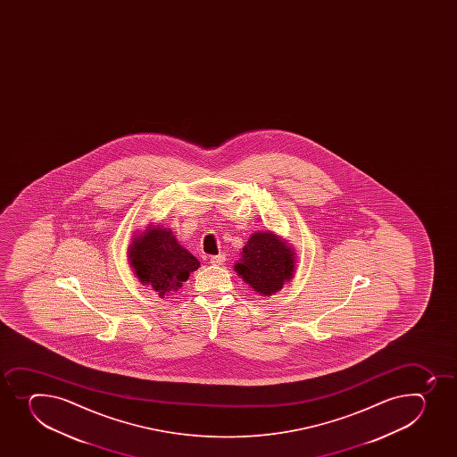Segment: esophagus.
Masks as SVG:
<instances>
[{
    "label": "esophagus",
    "mask_w": 457,
    "mask_h": 457,
    "mask_svg": "<svg viewBox=\"0 0 457 457\" xmlns=\"http://www.w3.org/2000/svg\"><path fill=\"white\" fill-rule=\"evenodd\" d=\"M225 259V254H217V256H212V258H210V263H212V265H223Z\"/></svg>",
    "instance_id": "1"
}]
</instances>
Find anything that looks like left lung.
Returning <instances> with one entry per match:
<instances>
[{
    "instance_id": "obj_1",
    "label": "left lung",
    "mask_w": 457,
    "mask_h": 457,
    "mask_svg": "<svg viewBox=\"0 0 457 457\" xmlns=\"http://www.w3.org/2000/svg\"><path fill=\"white\" fill-rule=\"evenodd\" d=\"M294 254L292 249L271 232H256L245 245L236 271L256 292L271 296L294 274Z\"/></svg>"
}]
</instances>
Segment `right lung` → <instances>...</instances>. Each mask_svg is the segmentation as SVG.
Segmentation results:
<instances>
[{
  "instance_id": "add662e5",
  "label": "right lung",
  "mask_w": 457,
  "mask_h": 457,
  "mask_svg": "<svg viewBox=\"0 0 457 457\" xmlns=\"http://www.w3.org/2000/svg\"><path fill=\"white\" fill-rule=\"evenodd\" d=\"M129 262L140 281L154 287L161 298L181 287L190 272L199 267L194 254L177 243L170 229L161 226L134 238Z\"/></svg>"
}]
</instances>
